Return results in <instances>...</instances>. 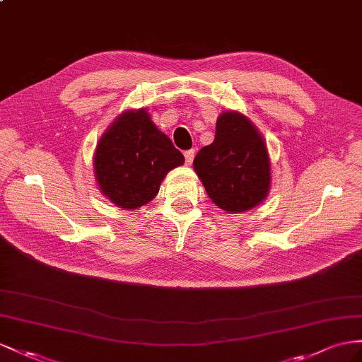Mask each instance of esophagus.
<instances>
[{
    "mask_svg": "<svg viewBox=\"0 0 362 362\" xmlns=\"http://www.w3.org/2000/svg\"><path fill=\"white\" fill-rule=\"evenodd\" d=\"M194 154H196V151H194V150H188V151H185V153H183V156H185V162H187V165H191V163H192Z\"/></svg>",
    "mask_w": 362,
    "mask_h": 362,
    "instance_id": "1",
    "label": "esophagus"
}]
</instances>
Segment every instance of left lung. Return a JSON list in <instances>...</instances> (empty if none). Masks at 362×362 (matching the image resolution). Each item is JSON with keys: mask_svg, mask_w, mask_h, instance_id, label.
<instances>
[{"mask_svg": "<svg viewBox=\"0 0 362 362\" xmlns=\"http://www.w3.org/2000/svg\"><path fill=\"white\" fill-rule=\"evenodd\" d=\"M194 170L209 199L228 212L257 206L269 191L266 144L251 120L235 111H226L217 119L214 142L197 153Z\"/></svg>", "mask_w": 362, "mask_h": 362, "instance_id": "left-lung-1", "label": "left lung"}]
</instances>
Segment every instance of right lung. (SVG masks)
<instances>
[{
	"label": "right lung",
	"instance_id": "obj_1",
	"mask_svg": "<svg viewBox=\"0 0 362 362\" xmlns=\"http://www.w3.org/2000/svg\"><path fill=\"white\" fill-rule=\"evenodd\" d=\"M185 162L171 139L157 129L145 110L125 111L99 141L95 171L100 191L124 209L156 197L170 170Z\"/></svg>",
	"mask_w": 362,
	"mask_h": 362
}]
</instances>
